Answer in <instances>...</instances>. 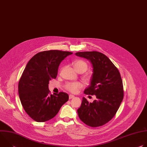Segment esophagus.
Here are the masks:
<instances>
[{"label": "esophagus", "mask_w": 147, "mask_h": 147, "mask_svg": "<svg viewBox=\"0 0 147 147\" xmlns=\"http://www.w3.org/2000/svg\"><path fill=\"white\" fill-rule=\"evenodd\" d=\"M74 98V96L73 95H69V99H73V98Z\"/></svg>", "instance_id": "esophagus-1"}]
</instances>
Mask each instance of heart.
<instances>
[{"mask_svg":"<svg viewBox=\"0 0 147 147\" xmlns=\"http://www.w3.org/2000/svg\"><path fill=\"white\" fill-rule=\"evenodd\" d=\"M74 66L77 70V72L80 73H83L84 72L86 71L88 69V65L86 62L84 61L81 60H78L74 61ZM86 80H88L89 78L88 77H85ZM81 84L78 82H68L66 85V88L67 90L70 91L71 93H76L77 91L81 88Z\"/></svg>","mask_w":147,"mask_h":147,"instance_id":"heart-1","label":"heart"}]
</instances>
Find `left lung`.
<instances>
[{"label": "left lung", "mask_w": 147, "mask_h": 147, "mask_svg": "<svg viewBox=\"0 0 147 147\" xmlns=\"http://www.w3.org/2000/svg\"><path fill=\"white\" fill-rule=\"evenodd\" d=\"M75 55L91 62L93 69L91 83L84 92L96 97L92 103L82 98L77 110L78 117L90 127L101 126L114 117L123 99L120 73L111 60L102 53L80 52Z\"/></svg>", "instance_id": "1"}]
</instances>
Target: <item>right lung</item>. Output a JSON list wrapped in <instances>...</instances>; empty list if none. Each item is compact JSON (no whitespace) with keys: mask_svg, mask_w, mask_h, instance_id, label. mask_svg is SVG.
I'll list each match as a JSON object with an SVG mask.
<instances>
[{"mask_svg":"<svg viewBox=\"0 0 147 147\" xmlns=\"http://www.w3.org/2000/svg\"><path fill=\"white\" fill-rule=\"evenodd\" d=\"M72 52L51 50L40 52L28 62L18 83L22 106L33 120L44 122L54 117L69 100L67 93L50 95L49 81L56 78L60 63Z\"/></svg>","mask_w":147,"mask_h":147,"instance_id":"add662e5","label":"right lung"}]
</instances>
